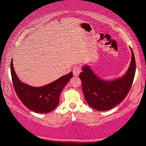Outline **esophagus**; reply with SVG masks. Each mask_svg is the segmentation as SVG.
<instances>
[{
  "label": "esophagus",
  "instance_id": "34e87169",
  "mask_svg": "<svg viewBox=\"0 0 146 146\" xmlns=\"http://www.w3.org/2000/svg\"><path fill=\"white\" fill-rule=\"evenodd\" d=\"M81 72V68L79 66H76L73 68V73L74 76H78L79 74Z\"/></svg>",
  "mask_w": 146,
  "mask_h": 146
}]
</instances>
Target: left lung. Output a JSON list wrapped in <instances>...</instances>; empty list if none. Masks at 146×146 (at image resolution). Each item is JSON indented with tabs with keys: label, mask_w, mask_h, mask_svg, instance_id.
I'll return each mask as SVG.
<instances>
[{
	"label": "left lung",
	"mask_w": 146,
	"mask_h": 146,
	"mask_svg": "<svg viewBox=\"0 0 146 146\" xmlns=\"http://www.w3.org/2000/svg\"><path fill=\"white\" fill-rule=\"evenodd\" d=\"M129 68L122 77L104 80L95 75L90 66L82 67L79 77L82 81L84 95L90 107L98 111H106L122 102L131 87L136 71V62L132 49Z\"/></svg>",
	"instance_id": "8db88e82"
}]
</instances>
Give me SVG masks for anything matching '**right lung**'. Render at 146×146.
Wrapping results in <instances>:
<instances>
[{
    "instance_id": "add662e5",
    "label": "right lung",
    "mask_w": 146,
    "mask_h": 146,
    "mask_svg": "<svg viewBox=\"0 0 146 146\" xmlns=\"http://www.w3.org/2000/svg\"><path fill=\"white\" fill-rule=\"evenodd\" d=\"M11 74L13 87L19 99L29 110L38 113H47L55 110L59 103L62 91L72 78L73 72L42 87H33L19 80L11 62Z\"/></svg>"
}]
</instances>
